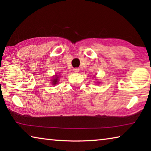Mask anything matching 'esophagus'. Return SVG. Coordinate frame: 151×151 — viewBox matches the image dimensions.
I'll list each match as a JSON object with an SVG mask.
<instances>
[{"label": "esophagus", "mask_w": 151, "mask_h": 151, "mask_svg": "<svg viewBox=\"0 0 151 151\" xmlns=\"http://www.w3.org/2000/svg\"><path fill=\"white\" fill-rule=\"evenodd\" d=\"M73 70H74V72H75V73H78V71H79V69H78V68H75L73 69Z\"/></svg>", "instance_id": "esophagus-1"}]
</instances>
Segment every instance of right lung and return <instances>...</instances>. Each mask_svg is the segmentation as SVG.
I'll list each match as a JSON object with an SVG mask.
<instances>
[{"label": "right lung", "mask_w": 151, "mask_h": 151, "mask_svg": "<svg viewBox=\"0 0 151 151\" xmlns=\"http://www.w3.org/2000/svg\"><path fill=\"white\" fill-rule=\"evenodd\" d=\"M58 76L56 75V76H55L53 79L52 80V85H57L58 84Z\"/></svg>", "instance_id": "add662e5"}]
</instances>
